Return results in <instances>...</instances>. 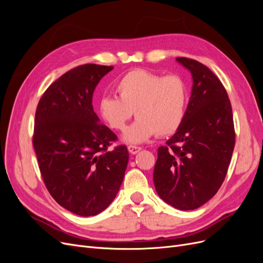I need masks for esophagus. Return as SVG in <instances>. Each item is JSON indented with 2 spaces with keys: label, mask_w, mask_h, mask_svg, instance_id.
Instances as JSON below:
<instances>
[{
  "label": "esophagus",
  "mask_w": 263,
  "mask_h": 263,
  "mask_svg": "<svg viewBox=\"0 0 263 263\" xmlns=\"http://www.w3.org/2000/svg\"><path fill=\"white\" fill-rule=\"evenodd\" d=\"M140 150H141L140 147H137V146H128V151H129V153H130L132 155L138 154Z\"/></svg>",
  "instance_id": "34e87169"
}]
</instances>
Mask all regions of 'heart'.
I'll return each mask as SVG.
<instances>
[{"label":"heart","instance_id":"1","mask_svg":"<svg viewBox=\"0 0 263 263\" xmlns=\"http://www.w3.org/2000/svg\"><path fill=\"white\" fill-rule=\"evenodd\" d=\"M116 97L101 98L98 106L102 122L122 132L134 110L138 117L125 132L127 144H141L157 134L166 137L177 133L185 118L189 91L180 76H161L144 69L124 74L115 84Z\"/></svg>","mask_w":263,"mask_h":263}]
</instances>
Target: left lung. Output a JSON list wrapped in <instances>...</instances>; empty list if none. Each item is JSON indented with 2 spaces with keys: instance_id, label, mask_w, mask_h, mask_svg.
<instances>
[{
  "instance_id": "8db88e82",
  "label": "left lung",
  "mask_w": 263,
  "mask_h": 263,
  "mask_svg": "<svg viewBox=\"0 0 263 263\" xmlns=\"http://www.w3.org/2000/svg\"><path fill=\"white\" fill-rule=\"evenodd\" d=\"M177 61L190 70L192 92L179 130L158 149L154 183L158 195L174 209L200 208L225 180L235 147L233 110L219 79L203 63Z\"/></svg>"
}]
</instances>
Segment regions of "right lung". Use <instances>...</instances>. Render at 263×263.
<instances>
[{"label":"right lung","mask_w":263,"mask_h":263,"mask_svg":"<svg viewBox=\"0 0 263 263\" xmlns=\"http://www.w3.org/2000/svg\"><path fill=\"white\" fill-rule=\"evenodd\" d=\"M113 67L89 63L62 74L46 90L35 114L33 145L47 190L62 208L94 216L113 202L129 154L100 123L92 99Z\"/></svg>","instance_id":"1"}]
</instances>
